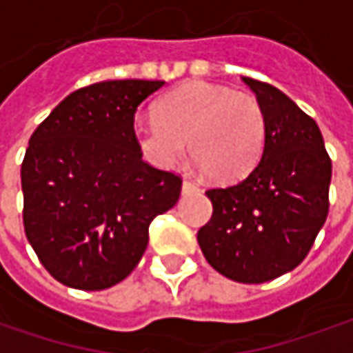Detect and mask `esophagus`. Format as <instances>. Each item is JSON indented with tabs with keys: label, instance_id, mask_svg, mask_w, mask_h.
<instances>
[{
	"label": "esophagus",
	"instance_id": "obj_1",
	"mask_svg": "<svg viewBox=\"0 0 353 353\" xmlns=\"http://www.w3.org/2000/svg\"><path fill=\"white\" fill-rule=\"evenodd\" d=\"M197 190V185L190 181V179H183V183H181V192L183 193H190V192H195Z\"/></svg>",
	"mask_w": 353,
	"mask_h": 353
}]
</instances>
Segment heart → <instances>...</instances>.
<instances>
[{
  "mask_svg": "<svg viewBox=\"0 0 353 353\" xmlns=\"http://www.w3.org/2000/svg\"><path fill=\"white\" fill-rule=\"evenodd\" d=\"M267 116L253 94L195 81L161 97L156 116L136 118L134 136L148 160L174 168L192 142L197 165L219 181L245 177L265 148Z\"/></svg>",
  "mask_w": 353,
  "mask_h": 353,
  "instance_id": "b5f03b06",
  "label": "heart"
}]
</instances>
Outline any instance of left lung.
<instances>
[{
	"mask_svg": "<svg viewBox=\"0 0 353 353\" xmlns=\"http://www.w3.org/2000/svg\"><path fill=\"white\" fill-rule=\"evenodd\" d=\"M267 116L261 161L237 183L207 190L211 219L197 231L207 263L245 284L299 267L328 217L332 160L314 120L272 85L245 77Z\"/></svg>",
	"mask_w": 353,
	"mask_h": 353,
	"instance_id": "1",
	"label": "left lung"
}]
</instances>
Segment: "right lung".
<instances>
[{
  "label": "right lung",
  "instance_id": "add662e5",
  "mask_svg": "<svg viewBox=\"0 0 353 353\" xmlns=\"http://www.w3.org/2000/svg\"><path fill=\"white\" fill-rule=\"evenodd\" d=\"M163 81H106L70 92L33 132L21 163L23 227L59 283L104 290L148 247V227L176 205L181 176L142 160L134 114Z\"/></svg>",
  "mask_w": 353,
  "mask_h": 353
}]
</instances>
